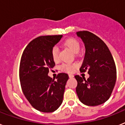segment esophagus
<instances>
[{"label": "esophagus", "instance_id": "esophagus-1", "mask_svg": "<svg viewBox=\"0 0 125 125\" xmlns=\"http://www.w3.org/2000/svg\"><path fill=\"white\" fill-rule=\"evenodd\" d=\"M69 76L70 78H72V77H74V75H72V74H69Z\"/></svg>", "mask_w": 125, "mask_h": 125}]
</instances>
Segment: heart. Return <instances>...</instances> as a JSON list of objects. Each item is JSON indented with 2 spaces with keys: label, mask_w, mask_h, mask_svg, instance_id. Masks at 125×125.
Here are the masks:
<instances>
[{
  "label": "heart",
  "mask_w": 125,
  "mask_h": 125,
  "mask_svg": "<svg viewBox=\"0 0 125 125\" xmlns=\"http://www.w3.org/2000/svg\"><path fill=\"white\" fill-rule=\"evenodd\" d=\"M64 45L66 47L69 48L71 51L74 53H77L80 49V45L77 40L74 38H69L65 40L64 42ZM58 49L57 47H53L51 50V56L53 61L56 62L59 60V55H58ZM77 65L75 63H63L61 66V69L68 73H72L75 71Z\"/></svg>",
  "instance_id": "heart-1"
}]
</instances>
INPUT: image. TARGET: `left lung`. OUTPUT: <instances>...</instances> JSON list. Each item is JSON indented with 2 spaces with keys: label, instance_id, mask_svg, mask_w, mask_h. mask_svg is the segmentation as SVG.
I'll list each match as a JSON object with an SVG mask.
<instances>
[{
  "label": "left lung",
  "instance_id": "left-lung-1",
  "mask_svg": "<svg viewBox=\"0 0 125 125\" xmlns=\"http://www.w3.org/2000/svg\"><path fill=\"white\" fill-rule=\"evenodd\" d=\"M85 46L81 72L88 71L90 77L75 75L76 93L83 104L88 106L102 104L109 98L116 81V68L113 57L104 42L88 31L76 33Z\"/></svg>",
  "mask_w": 125,
  "mask_h": 125
}]
</instances>
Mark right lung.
<instances>
[{"label":"right lung","mask_w":125,"mask_h":125,"mask_svg":"<svg viewBox=\"0 0 125 125\" xmlns=\"http://www.w3.org/2000/svg\"><path fill=\"white\" fill-rule=\"evenodd\" d=\"M63 35L40 36L27 45L21 58L20 80L24 95L35 109L52 113L63 102L69 75L60 73L56 80L48 75L55 63L51 50Z\"/></svg>","instance_id":"obj_1"}]
</instances>
